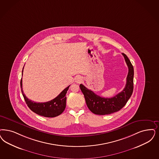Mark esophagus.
I'll list each match as a JSON object with an SVG mask.
<instances>
[{
    "label": "esophagus",
    "mask_w": 159,
    "mask_h": 159,
    "mask_svg": "<svg viewBox=\"0 0 159 159\" xmlns=\"http://www.w3.org/2000/svg\"><path fill=\"white\" fill-rule=\"evenodd\" d=\"M75 81H76V82L77 83H82V82L83 81L82 78L80 76L77 77L76 78V79H75Z\"/></svg>",
    "instance_id": "obj_1"
}]
</instances>
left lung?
<instances>
[{
	"instance_id": "obj_1",
	"label": "left lung",
	"mask_w": 159,
	"mask_h": 159,
	"mask_svg": "<svg viewBox=\"0 0 159 159\" xmlns=\"http://www.w3.org/2000/svg\"><path fill=\"white\" fill-rule=\"evenodd\" d=\"M122 55L128 66L129 72L126 78L125 88L120 93L113 98H105L95 94L82 84H80V88L84 94L88 108L94 114L105 115L118 111L125 106L131 97L133 91L134 69L127 56L123 53Z\"/></svg>"
}]
</instances>
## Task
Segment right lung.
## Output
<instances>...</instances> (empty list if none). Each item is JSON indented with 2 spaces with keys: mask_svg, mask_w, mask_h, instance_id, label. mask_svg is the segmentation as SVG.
<instances>
[{
  "mask_svg": "<svg viewBox=\"0 0 159 159\" xmlns=\"http://www.w3.org/2000/svg\"><path fill=\"white\" fill-rule=\"evenodd\" d=\"M69 87L70 86L65 89L56 98L50 101L44 103H37L29 100L25 95L22 89V78L20 80L22 94L29 109L39 115L46 117H55L60 115L63 112L66 107V97L65 96Z\"/></svg>",
  "mask_w": 159,
  "mask_h": 159,
  "instance_id": "1",
  "label": "right lung"
}]
</instances>
